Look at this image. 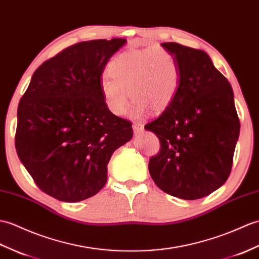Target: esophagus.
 Wrapping results in <instances>:
<instances>
[{
    "label": "esophagus",
    "mask_w": 259,
    "mask_h": 259,
    "mask_svg": "<svg viewBox=\"0 0 259 259\" xmlns=\"http://www.w3.org/2000/svg\"><path fill=\"white\" fill-rule=\"evenodd\" d=\"M132 128H134V131L136 132V134H140V132L143 130L144 125L141 122H134V124H132Z\"/></svg>",
    "instance_id": "1"
}]
</instances>
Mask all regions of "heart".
<instances>
[{"mask_svg":"<svg viewBox=\"0 0 259 259\" xmlns=\"http://www.w3.org/2000/svg\"><path fill=\"white\" fill-rule=\"evenodd\" d=\"M108 75L100 81L101 95L109 111L119 117L127 112L129 95L135 101L132 117L140 118L149 109L164 110L180 83L177 59L161 46L119 54L108 65Z\"/></svg>","mask_w":259,"mask_h":259,"instance_id":"1","label":"heart"}]
</instances>
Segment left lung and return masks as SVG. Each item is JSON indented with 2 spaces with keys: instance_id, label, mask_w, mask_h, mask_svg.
I'll use <instances>...</instances> for the list:
<instances>
[{
  "instance_id": "1",
  "label": "left lung",
  "mask_w": 259,
  "mask_h": 259,
  "mask_svg": "<svg viewBox=\"0 0 259 259\" xmlns=\"http://www.w3.org/2000/svg\"><path fill=\"white\" fill-rule=\"evenodd\" d=\"M161 46L176 57L180 83L161 116L144 125L161 144L149 172L165 193L197 200L230 177L240 128L233 89L205 52L178 43Z\"/></svg>"
}]
</instances>
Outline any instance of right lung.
<instances>
[{
  "instance_id": "right-lung-1",
  "label": "right lung",
  "mask_w": 259,
  "mask_h": 259,
  "mask_svg": "<svg viewBox=\"0 0 259 259\" xmlns=\"http://www.w3.org/2000/svg\"><path fill=\"white\" fill-rule=\"evenodd\" d=\"M127 39L80 41L34 71L17 108L16 152L34 182L63 202L92 197L107 182L112 153L131 122L108 109L100 90L109 58Z\"/></svg>"
}]
</instances>
